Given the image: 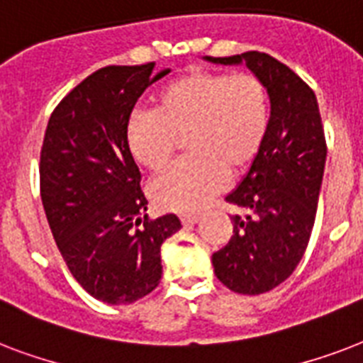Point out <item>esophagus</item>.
I'll use <instances>...</instances> for the list:
<instances>
[{
    "label": "esophagus",
    "mask_w": 363,
    "mask_h": 363,
    "mask_svg": "<svg viewBox=\"0 0 363 363\" xmlns=\"http://www.w3.org/2000/svg\"><path fill=\"white\" fill-rule=\"evenodd\" d=\"M198 220H199V215H182L181 216V222L184 224V226H192V224H196Z\"/></svg>",
    "instance_id": "34e87169"
}]
</instances>
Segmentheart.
I'll list each match as a JSON object with an SVG mask.
<instances>
[{
    "label": "heart",
    "mask_w": 363,
    "mask_h": 363,
    "mask_svg": "<svg viewBox=\"0 0 363 363\" xmlns=\"http://www.w3.org/2000/svg\"><path fill=\"white\" fill-rule=\"evenodd\" d=\"M154 111H133L125 145L137 164L162 171L184 137L188 158L152 182L150 196L165 211L203 207L258 158L271 121L269 92L254 73L194 71L167 82Z\"/></svg>",
    "instance_id": "heart-1"
}]
</instances>
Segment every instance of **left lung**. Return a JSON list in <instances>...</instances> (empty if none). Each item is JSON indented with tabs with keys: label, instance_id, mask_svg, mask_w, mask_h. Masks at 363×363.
Segmentation results:
<instances>
[{
	"label": "left lung",
	"instance_id": "left-lung-1",
	"mask_svg": "<svg viewBox=\"0 0 363 363\" xmlns=\"http://www.w3.org/2000/svg\"><path fill=\"white\" fill-rule=\"evenodd\" d=\"M245 64L267 86L271 121L258 158L226 201L233 235L213 254L216 279L232 292L258 296L284 282L298 267L315 226L326 137L316 96L288 65L265 52L207 58Z\"/></svg>",
	"mask_w": 363,
	"mask_h": 363
}]
</instances>
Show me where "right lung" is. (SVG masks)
Returning <instances> with one entry per match:
<instances>
[{
    "mask_svg": "<svg viewBox=\"0 0 363 363\" xmlns=\"http://www.w3.org/2000/svg\"><path fill=\"white\" fill-rule=\"evenodd\" d=\"M154 62L107 65L50 115L39 181L48 226L77 282L99 301L133 303L160 284V247L181 230L175 215L150 220L125 122L154 81Z\"/></svg>",
    "mask_w": 363,
    "mask_h": 363,
    "instance_id": "obj_1",
    "label": "right lung"
}]
</instances>
